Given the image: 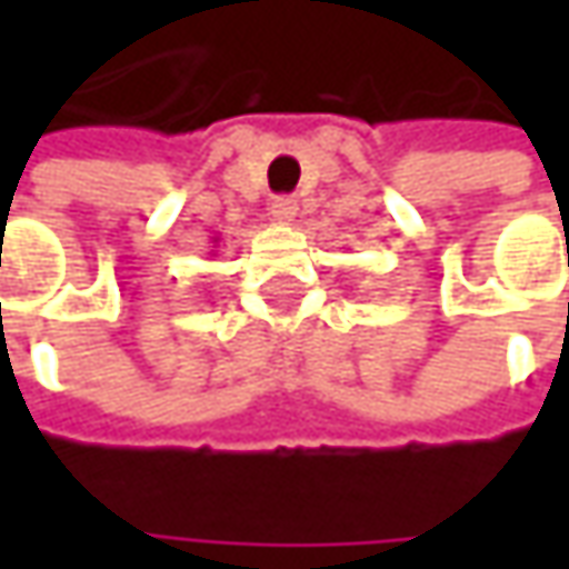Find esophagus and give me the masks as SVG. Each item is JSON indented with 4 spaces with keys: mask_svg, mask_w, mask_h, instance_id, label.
<instances>
[{
    "mask_svg": "<svg viewBox=\"0 0 569 569\" xmlns=\"http://www.w3.org/2000/svg\"><path fill=\"white\" fill-rule=\"evenodd\" d=\"M272 218H274V221H281V224L295 221V218H297V202H295V199H288V196L274 199V202H272Z\"/></svg>",
    "mask_w": 569,
    "mask_h": 569,
    "instance_id": "esophagus-1",
    "label": "esophagus"
}]
</instances>
